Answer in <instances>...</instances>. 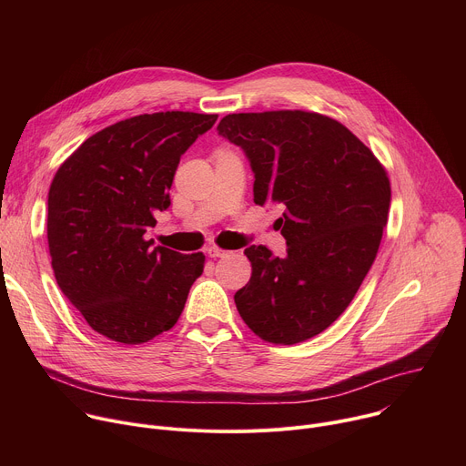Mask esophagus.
<instances>
[{"mask_svg":"<svg viewBox=\"0 0 466 466\" xmlns=\"http://www.w3.org/2000/svg\"><path fill=\"white\" fill-rule=\"evenodd\" d=\"M207 252H208V256H210V258H225V256L228 254V250L219 248V247H216V245L208 247V248H207Z\"/></svg>","mask_w":466,"mask_h":466,"instance_id":"obj_1","label":"esophagus"}]
</instances>
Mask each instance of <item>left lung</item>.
I'll return each instance as SVG.
<instances>
[{"mask_svg": "<svg viewBox=\"0 0 466 466\" xmlns=\"http://www.w3.org/2000/svg\"><path fill=\"white\" fill-rule=\"evenodd\" d=\"M219 135L254 171V203L280 205L286 256L245 254L252 275L234 295L254 334L295 345L320 334L352 302L380 248L390 182L374 153L334 117L306 110L228 114Z\"/></svg>", "mask_w": 466, "mask_h": 466, "instance_id": "obj_1", "label": "left lung"}]
</instances>
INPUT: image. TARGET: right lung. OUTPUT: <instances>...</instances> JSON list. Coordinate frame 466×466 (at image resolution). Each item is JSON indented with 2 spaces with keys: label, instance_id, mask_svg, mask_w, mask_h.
<instances>
[{
  "label": "right lung",
  "instance_id": "add662e5",
  "mask_svg": "<svg viewBox=\"0 0 466 466\" xmlns=\"http://www.w3.org/2000/svg\"><path fill=\"white\" fill-rule=\"evenodd\" d=\"M218 114L155 112L96 132L66 158L47 197V245L58 288L97 334L142 345L178 320L205 254L146 239L169 207L180 157Z\"/></svg>",
  "mask_w": 466,
  "mask_h": 466
}]
</instances>
